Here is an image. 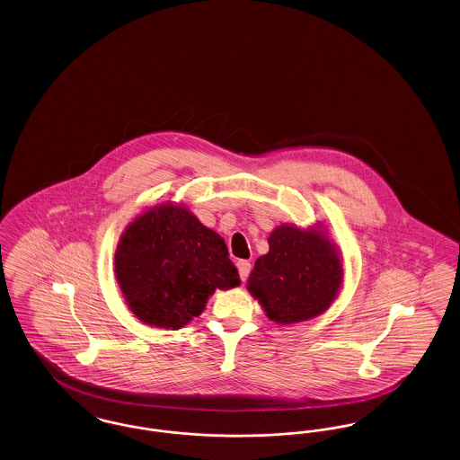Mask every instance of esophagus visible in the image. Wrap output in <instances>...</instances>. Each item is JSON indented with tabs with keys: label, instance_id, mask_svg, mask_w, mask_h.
<instances>
[{
	"label": "esophagus",
	"instance_id": "obj_1",
	"mask_svg": "<svg viewBox=\"0 0 460 460\" xmlns=\"http://www.w3.org/2000/svg\"><path fill=\"white\" fill-rule=\"evenodd\" d=\"M238 270H240L241 281H246L250 276V270H252V263L248 261H238Z\"/></svg>",
	"mask_w": 460,
	"mask_h": 460
}]
</instances>
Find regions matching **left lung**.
<instances>
[{
    "label": "left lung",
    "instance_id": "1",
    "mask_svg": "<svg viewBox=\"0 0 460 460\" xmlns=\"http://www.w3.org/2000/svg\"><path fill=\"white\" fill-rule=\"evenodd\" d=\"M267 241L246 286L265 315L285 326L324 314L343 285V261L323 224H281Z\"/></svg>",
    "mask_w": 460,
    "mask_h": 460
}]
</instances>
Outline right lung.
<instances>
[{
	"instance_id": "1",
	"label": "right lung",
	"mask_w": 460,
	"mask_h": 460,
	"mask_svg": "<svg viewBox=\"0 0 460 460\" xmlns=\"http://www.w3.org/2000/svg\"><path fill=\"white\" fill-rule=\"evenodd\" d=\"M115 278L132 314L155 328H184L216 289L240 286L224 240L181 203H158L124 229Z\"/></svg>"
}]
</instances>
